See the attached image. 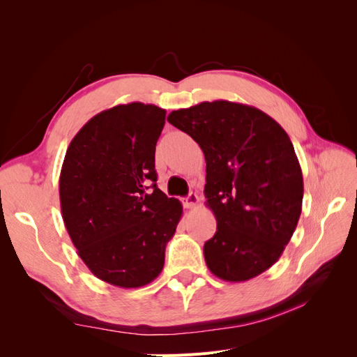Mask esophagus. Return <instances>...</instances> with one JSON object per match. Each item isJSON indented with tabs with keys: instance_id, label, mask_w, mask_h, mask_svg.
Instances as JSON below:
<instances>
[{
	"instance_id": "34e87169",
	"label": "esophagus",
	"mask_w": 357,
	"mask_h": 357,
	"mask_svg": "<svg viewBox=\"0 0 357 357\" xmlns=\"http://www.w3.org/2000/svg\"><path fill=\"white\" fill-rule=\"evenodd\" d=\"M198 201H199V197L197 195V193L192 192L185 199H183V204H185L186 208H193L198 204Z\"/></svg>"
}]
</instances>
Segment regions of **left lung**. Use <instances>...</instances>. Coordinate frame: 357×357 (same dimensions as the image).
I'll use <instances>...</instances> for the list:
<instances>
[{
	"label": "left lung",
	"mask_w": 357,
	"mask_h": 357,
	"mask_svg": "<svg viewBox=\"0 0 357 357\" xmlns=\"http://www.w3.org/2000/svg\"><path fill=\"white\" fill-rule=\"evenodd\" d=\"M168 122L190 135L207 162L204 193L218 231L204 244L210 271L245 282L271 268L294 235L304 181L294 144L273 117L231 101L171 112Z\"/></svg>",
	"instance_id": "obj_1"
}]
</instances>
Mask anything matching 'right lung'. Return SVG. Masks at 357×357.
<instances>
[{
  "mask_svg": "<svg viewBox=\"0 0 357 357\" xmlns=\"http://www.w3.org/2000/svg\"><path fill=\"white\" fill-rule=\"evenodd\" d=\"M164 109L131 102L93 116L70 143L61 211L82 261L102 282L142 287L160 274L183 207L158 189Z\"/></svg>",
  "mask_w": 357,
  "mask_h": 357,
  "instance_id": "right-lung-1",
  "label": "right lung"
}]
</instances>
